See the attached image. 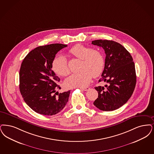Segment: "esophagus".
Masks as SVG:
<instances>
[{
	"mask_svg": "<svg viewBox=\"0 0 154 154\" xmlns=\"http://www.w3.org/2000/svg\"><path fill=\"white\" fill-rule=\"evenodd\" d=\"M80 89L84 91H88L90 88L89 87H85V88H81Z\"/></svg>",
	"mask_w": 154,
	"mask_h": 154,
	"instance_id": "obj_1",
	"label": "esophagus"
}]
</instances>
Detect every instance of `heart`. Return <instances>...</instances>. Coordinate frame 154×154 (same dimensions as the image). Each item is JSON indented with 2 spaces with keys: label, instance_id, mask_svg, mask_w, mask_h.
I'll use <instances>...</instances> for the list:
<instances>
[{
  "label": "heart",
  "instance_id": "b5f03b06",
  "mask_svg": "<svg viewBox=\"0 0 154 154\" xmlns=\"http://www.w3.org/2000/svg\"><path fill=\"white\" fill-rule=\"evenodd\" d=\"M69 53L81 60L79 73L71 74L65 80L68 88H83L89 85L92 75L96 77L101 73L104 60L100 51L82 45H76L69 50ZM51 68L55 74L65 76L70 73L68 62L62 55L56 56L51 63Z\"/></svg>",
  "mask_w": 154,
  "mask_h": 154
}]
</instances>
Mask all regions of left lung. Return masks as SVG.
Returning <instances> with one entry per match:
<instances>
[{
  "instance_id": "left-lung-1",
  "label": "left lung",
  "mask_w": 154,
  "mask_h": 154,
  "mask_svg": "<svg viewBox=\"0 0 154 154\" xmlns=\"http://www.w3.org/2000/svg\"><path fill=\"white\" fill-rule=\"evenodd\" d=\"M92 44L104 50V69L99 82L108 84L94 88L99 95L93 104L101 111L116 110L128 101L135 88L136 75L133 58L126 49L116 42L99 39L93 41Z\"/></svg>"
}]
</instances>
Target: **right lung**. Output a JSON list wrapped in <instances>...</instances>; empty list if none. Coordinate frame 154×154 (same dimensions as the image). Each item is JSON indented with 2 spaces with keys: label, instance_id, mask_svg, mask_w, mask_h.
I'll list each match as a JSON object with an SVG mask.
<instances>
[{
  "label": "right lung",
  "instance_id": "1",
  "mask_svg": "<svg viewBox=\"0 0 154 154\" xmlns=\"http://www.w3.org/2000/svg\"><path fill=\"white\" fill-rule=\"evenodd\" d=\"M68 46L53 43L37 47L26 56L19 71V89L27 105L38 113L51 116L63 109L70 91L57 92L61 89L60 79L51 70L55 54Z\"/></svg>",
  "mask_w": 154,
  "mask_h": 154
}]
</instances>
